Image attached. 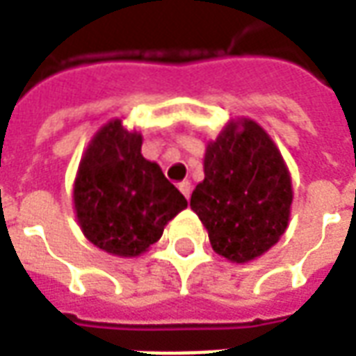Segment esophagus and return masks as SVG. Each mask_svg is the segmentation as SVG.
Returning a JSON list of instances; mask_svg holds the SVG:
<instances>
[{"instance_id":"34e87169","label":"esophagus","mask_w":356,"mask_h":356,"mask_svg":"<svg viewBox=\"0 0 356 356\" xmlns=\"http://www.w3.org/2000/svg\"><path fill=\"white\" fill-rule=\"evenodd\" d=\"M179 191H181V194L185 196L186 200L191 198V192H192V185L188 183V181H183V183H179Z\"/></svg>"}]
</instances>
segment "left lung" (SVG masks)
<instances>
[{
  "label": "left lung",
  "instance_id": "1",
  "mask_svg": "<svg viewBox=\"0 0 356 356\" xmlns=\"http://www.w3.org/2000/svg\"><path fill=\"white\" fill-rule=\"evenodd\" d=\"M204 181L191 209L213 251L245 264L277 243L291 218L292 181L281 152L251 118L230 120L205 147Z\"/></svg>",
  "mask_w": 356,
  "mask_h": 356
}]
</instances>
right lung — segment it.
Segmentation results:
<instances>
[{
	"mask_svg": "<svg viewBox=\"0 0 356 356\" xmlns=\"http://www.w3.org/2000/svg\"><path fill=\"white\" fill-rule=\"evenodd\" d=\"M143 138L120 118L94 134L73 183V207L84 238L97 249L131 259L162 238L186 207L156 162L141 154Z\"/></svg>",
	"mask_w": 356,
	"mask_h": 356,
	"instance_id": "add662e5",
	"label": "right lung"
}]
</instances>
